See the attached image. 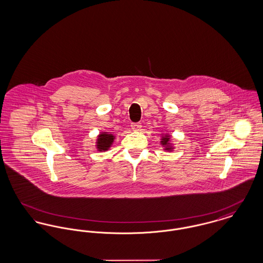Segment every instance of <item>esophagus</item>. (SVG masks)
Masks as SVG:
<instances>
[{
  "label": "esophagus",
  "instance_id": "obj_1",
  "mask_svg": "<svg viewBox=\"0 0 263 263\" xmlns=\"http://www.w3.org/2000/svg\"><path fill=\"white\" fill-rule=\"evenodd\" d=\"M141 123L140 122H138V123H132V125H131V128L134 130V131H139L140 129H141Z\"/></svg>",
  "mask_w": 263,
  "mask_h": 263
}]
</instances>
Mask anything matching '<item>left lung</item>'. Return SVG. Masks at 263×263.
<instances>
[{
	"instance_id": "left-lung-1",
	"label": "left lung",
	"mask_w": 263,
	"mask_h": 263,
	"mask_svg": "<svg viewBox=\"0 0 263 263\" xmlns=\"http://www.w3.org/2000/svg\"><path fill=\"white\" fill-rule=\"evenodd\" d=\"M168 142H170V138H168V136H165V137H163V139H162V144L163 145H166V144H168ZM172 148H166L165 150H171Z\"/></svg>"
}]
</instances>
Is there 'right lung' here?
Wrapping results in <instances>:
<instances>
[{
    "label": "right lung",
    "instance_id": "right-lung-1",
    "mask_svg": "<svg viewBox=\"0 0 263 263\" xmlns=\"http://www.w3.org/2000/svg\"><path fill=\"white\" fill-rule=\"evenodd\" d=\"M114 136L111 134H107V133H101L99 139H98V149L100 151L108 150V148L111 146Z\"/></svg>",
    "mask_w": 263,
    "mask_h": 263
}]
</instances>
